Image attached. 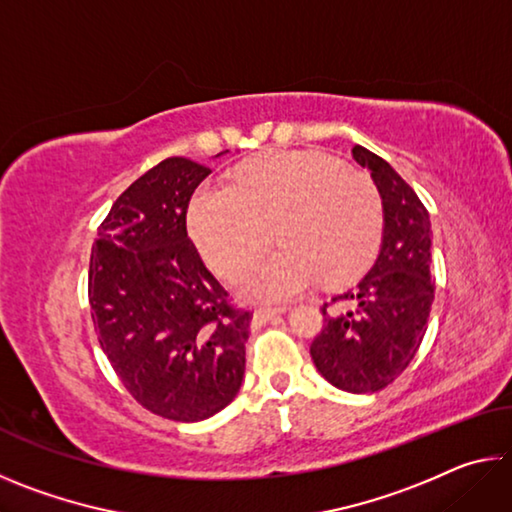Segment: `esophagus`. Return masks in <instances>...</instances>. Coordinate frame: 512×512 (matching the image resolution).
<instances>
[{
  "instance_id": "34e87169",
  "label": "esophagus",
  "mask_w": 512,
  "mask_h": 512,
  "mask_svg": "<svg viewBox=\"0 0 512 512\" xmlns=\"http://www.w3.org/2000/svg\"><path fill=\"white\" fill-rule=\"evenodd\" d=\"M284 309H287V307H275V309H257L253 318H255V323L262 325V323H268V320H271V318H275V316L284 314Z\"/></svg>"
}]
</instances>
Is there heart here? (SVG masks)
<instances>
[{
  "label": "heart",
  "instance_id": "b5f03b06",
  "mask_svg": "<svg viewBox=\"0 0 512 512\" xmlns=\"http://www.w3.org/2000/svg\"><path fill=\"white\" fill-rule=\"evenodd\" d=\"M192 237L216 273L235 280L271 246L241 282L255 302L298 296L320 277L348 284L375 262L384 239V198L368 173L334 155L271 151L241 162L235 187H198L189 201Z\"/></svg>",
  "mask_w": 512,
  "mask_h": 512
}]
</instances>
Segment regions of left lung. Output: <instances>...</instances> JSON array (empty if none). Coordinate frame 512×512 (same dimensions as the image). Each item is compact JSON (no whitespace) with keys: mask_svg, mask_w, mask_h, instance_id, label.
I'll return each instance as SVG.
<instances>
[{"mask_svg":"<svg viewBox=\"0 0 512 512\" xmlns=\"http://www.w3.org/2000/svg\"><path fill=\"white\" fill-rule=\"evenodd\" d=\"M352 158L370 171L384 198L379 257L357 287L332 298L350 309L329 314L311 343V359L329 384L348 393H377L402 375L427 332L436 287L431 282V221L418 194L391 164L363 146Z\"/></svg>","mask_w":512,"mask_h":512,"instance_id":"left-lung-1","label":"left lung"}]
</instances>
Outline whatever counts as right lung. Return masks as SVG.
<instances>
[{
	"label": "right lung",
	"mask_w": 512,
	"mask_h": 512,
	"mask_svg": "<svg viewBox=\"0 0 512 512\" xmlns=\"http://www.w3.org/2000/svg\"><path fill=\"white\" fill-rule=\"evenodd\" d=\"M210 169L167 158L121 194L90 257L99 345L146 411L198 422L241 388L253 314L237 309L187 235V207Z\"/></svg>",
	"instance_id": "add662e5"
}]
</instances>
